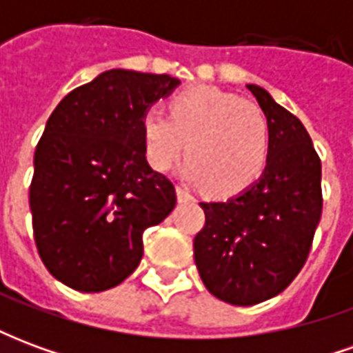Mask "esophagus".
I'll list each match as a JSON object with an SVG mask.
<instances>
[{
    "instance_id": "1",
    "label": "esophagus",
    "mask_w": 353,
    "mask_h": 353,
    "mask_svg": "<svg viewBox=\"0 0 353 353\" xmlns=\"http://www.w3.org/2000/svg\"><path fill=\"white\" fill-rule=\"evenodd\" d=\"M176 194L179 202H192V200H194V196H192L191 192L187 191L185 187H181V185H177L176 187Z\"/></svg>"
}]
</instances>
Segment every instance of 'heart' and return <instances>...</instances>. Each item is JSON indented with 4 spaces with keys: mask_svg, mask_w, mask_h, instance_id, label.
I'll return each instance as SVG.
<instances>
[{
    "mask_svg": "<svg viewBox=\"0 0 353 353\" xmlns=\"http://www.w3.org/2000/svg\"><path fill=\"white\" fill-rule=\"evenodd\" d=\"M147 161L168 172L187 149L183 177L214 196H234L252 187L266 168L270 128L263 109L215 87H192L174 96L168 117H141Z\"/></svg>",
    "mask_w": 353,
    "mask_h": 353,
    "instance_id": "1",
    "label": "heart"
}]
</instances>
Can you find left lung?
I'll return each instance as SVG.
<instances>
[{
  "instance_id": "8db88e82",
  "label": "left lung",
  "mask_w": 353,
  "mask_h": 353,
  "mask_svg": "<svg viewBox=\"0 0 353 353\" xmlns=\"http://www.w3.org/2000/svg\"><path fill=\"white\" fill-rule=\"evenodd\" d=\"M270 128L263 176L225 202H200L194 263L219 301L252 306L280 295L310 253L321 219V161L303 123L265 88L248 85Z\"/></svg>"
}]
</instances>
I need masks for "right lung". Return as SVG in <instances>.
Returning a JSON list of instances; mask_svg holds the SVG:
<instances>
[{"instance_id": "add662e5", "label": "right lung", "mask_w": 353, "mask_h": 353, "mask_svg": "<svg viewBox=\"0 0 353 353\" xmlns=\"http://www.w3.org/2000/svg\"><path fill=\"white\" fill-rule=\"evenodd\" d=\"M179 79L109 70L65 96L34 154L30 210L43 265L58 281L98 293L143 257V230L176 208V189L145 159L141 117Z\"/></svg>"}]
</instances>
